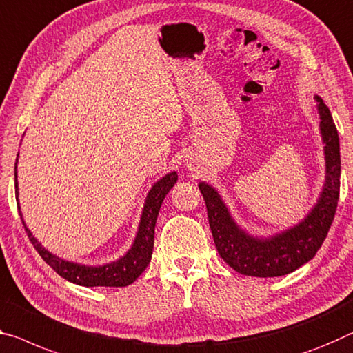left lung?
I'll list each match as a JSON object with an SVG mask.
<instances>
[{
	"instance_id": "obj_1",
	"label": "left lung",
	"mask_w": 353,
	"mask_h": 353,
	"mask_svg": "<svg viewBox=\"0 0 353 353\" xmlns=\"http://www.w3.org/2000/svg\"><path fill=\"white\" fill-rule=\"evenodd\" d=\"M314 102L321 116L319 130L325 155V181L316 204L297 225L268 237L253 236L237 225L218 190L199 182L218 253L242 275L273 278L292 273L316 256L332 226L339 199V137L328 106L319 96H314Z\"/></svg>"
}]
</instances>
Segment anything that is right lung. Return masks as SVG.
Segmentation results:
<instances>
[{"instance_id": "right-lung-1", "label": "right lung", "mask_w": 353, "mask_h": 353, "mask_svg": "<svg viewBox=\"0 0 353 353\" xmlns=\"http://www.w3.org/2000/svg\"><path fill=\"white\" fill-rule=\"evenodd\" d=\"M17 163H19V155L15 160V198L19 201V182H17ZM177 182V172L171 171L165 174L161 179L157 181L152 188L149 190L146 201H144L141 218H139V225L135 240H133L132 247L128 248L124 256H121L119 259L103 265H85L78 264V262L65 261L63 257H58L56 254H52L48 250L42 247V243L32 236V232L26 228V223L23 220V215L20 212V203L19 204V214L23 223L25 231L30 237L31 243L34 245L37 253L47 264L58 273L59 276H63L67 281L78 284V286L85 288H125L128 284H132L135 279L146 270L149 265L150 257H152L154 250V234H155V223L157 216H159L161 203L170 190L174 187Z\"/></svg>"}]
</instances>
